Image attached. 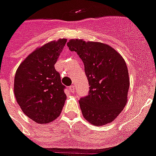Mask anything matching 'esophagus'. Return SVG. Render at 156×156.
<instances>
[{
    "instance_id": "1",
    "label": "esophagus",
    "mask_w": 156,
    "mask_h": 156,
    "mask_svg": "<svg viewBox=\"0 0 156 156\" xmlns=\"http://www.w3.org/2000/svg\"><path fill=\"white\" fill-rule=\"evenodd\" d=\"M69 90L71 93H74V91H75V88H74V86H70V87H69Z\"/></svg>"
}]
</instances>
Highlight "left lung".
Segmentation results:
<instances>
[{
    "instance_id": "1",
    "label": "left lung",
    "mask_w": 156,
    "mask_h": 156,
    "mask_svg": "<svg viewBox=\"0 0 156 156\" xmlns=\"http://www.w3.org/2000/svg\"><path fill=\"white\" fill-rule=\"evenodd\" d=\"M67 45L84 63L90 86L88 95L79 100L83 117L94 126L111 122L127 102L130 79L125 60L103 43L71 39Z\"/></svg>"
}]
</instances>
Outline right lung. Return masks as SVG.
I'll return each mask as SVG.
<instances>
[{
  "mask_svg": "<svg viewBox=\"0 0 156 156\" xmlns=\"http://www.w3.org/2000/svg\"><path fill=\"white\" fill-rule=\"evenodd\" d=\"M66 39L52 41L37 48L20 64L14 78V95L26 116L46 124L60 115L66 99L60 74L54 65Z\"/></svg>",
  "mask_w": 156,
  "mask_h": 156,
  "instance_id": "obj_1",
  "label": "right lung"
}]
</instances>
